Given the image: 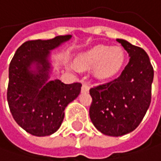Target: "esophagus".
I'll return each instance as SVG.
<instances>
[{
    "mask_svg": "<svg viewBox=\"0 0 161 161\" xmlns=\"http://www.w3.org/2000/svg\"><path fill=\"white\" fill-rule=\"evenodd\" d=\"M89 85H87L86 83H84L82 86V92H88L89 91Z\"/></svg>",
    "mask_w": 161,
    "mask_h": 161,
    "instance_id": "34e87169",
    "label": "esophagus"
}]
</instances>
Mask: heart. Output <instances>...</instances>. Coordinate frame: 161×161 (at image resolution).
I'll use <instances>...</instances> for the list:
<instances>
[{
    "instance_id": "b5f03b06",
    "label": "heart",
    "mask_w": 161,
    "mask_h": 161,
    "mask_svg": "<svg viewBox=\"0 0 161 161\" xmlns=\"http://www.w3.org/2000/svg\"><path fill=\"white\" fill-rule=\"evenodd\" d=\"M126 53L120 46L97 45L81 53L75 60V66L79 69L96 67V75L102 79L115 76L123 68Z\"/></svg>"
}]
</instances>
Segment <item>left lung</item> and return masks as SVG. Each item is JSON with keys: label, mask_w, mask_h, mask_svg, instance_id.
<instances>
[{"label": "left lung", "mask_w": 161, "mask_h": 161, "mask_svg": "<svg viewBox=\"0 0 161 161\" xmlns=\"http://www.w3.org/2000/svg\"><path fill=\"white\" fill-rule=\"evenodd\" d=\"M129 55V62L118 78L89 90L90 119L101 133L118 137L140 124L151 102L154 70L148 55L140 47L118 39Z\"/></svg>", "instance_id": "left-lung-1"}]
</instances>
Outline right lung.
I'll list each match as a JSON object with an SVG mask.
<instances>
[{"label":"right lung","instance_id":"obj_1","mask_svg":"<svg viewBox=\"0 0 161 161\" xmlns=\"http://www.w3.org/2000/svg\"><path fill=\"white\" fill-rule=\"evenodd\" d=\"M71 35L50 40H31L15 52L9 66L7 101L16 123L37 137L49 136L60 128L65 107L81 92V83L48 81L50 50L68 41ZM35 63L37 72L30 71Z\"/></svg>","mask_w":161,"mask_h":161}]
</instances>
